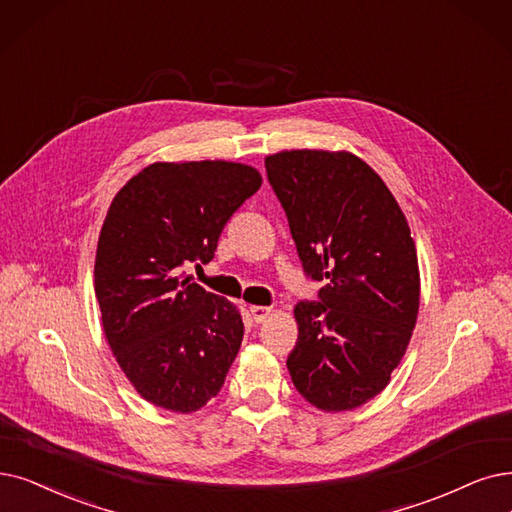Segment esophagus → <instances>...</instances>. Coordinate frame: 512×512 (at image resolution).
Returning <instances> with one entry per match:
<instances>
[{
    "instance_id": "34e87169",
    "label": "esophagus",
    "mask_w": 512,
    "mask_h": 512,
    "mask_svg": "<svg viewBox=\"0 0 512 512\" xmlns=\"http://www.w3.org/2000/svg\"><path fill=\"white\" fill-rule=\"evenodd\" d=\"M248 313L254 319V323H262L273 315V309H271V306H256L254 304V306H248Z\"/></svg>"
}]
</instances>
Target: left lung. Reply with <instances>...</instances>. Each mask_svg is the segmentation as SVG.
I'll return each mask as SVG.
<instances>
[{"label": "left lung", "instance_id": "obj_1", "mask_svg": "<svg viewBox=\"0 0 512 512\" xmlns=\"http://www.w3.org/2000/svg\"><path fill=\"white\" fill-rule=\"evenodd\" d=\"M304 271L321 302H298L288 357L296 391L323 412H351L391 382L418 319L416 243L397 199L349 151L267 155Z\"/></svg>", "mask_w": 512, "mask_h": 512}]
</instances>
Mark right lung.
I'll return each instance as SVG.
<instances>
[{"mask_svg":"<svg viewBox=\"0 0 512 512\" xmlns=\"http://www.w3.org/2000/svg\"><path fill=\"white\" fill-rule=\"evenodd\" d=\"M260 185L245 163L155 161L111 201L94 262L102 330L138 395L163 410H201L239 353V309L185 269L214 258L224 224Z\"/></svg>","mask_w":512,"mask_h":512,"instance_id":"1","label":"right lung"}]
</instances>
